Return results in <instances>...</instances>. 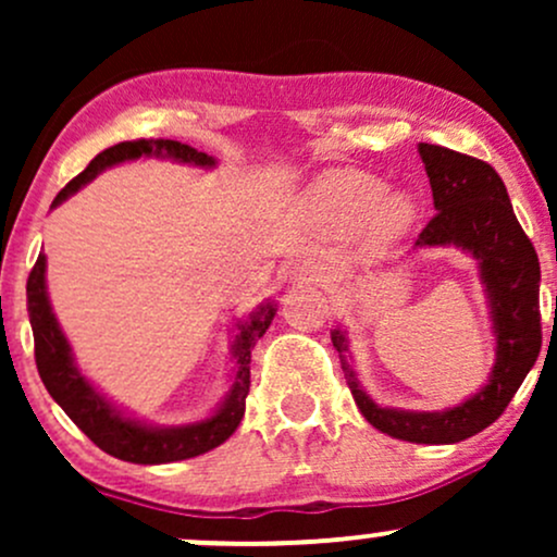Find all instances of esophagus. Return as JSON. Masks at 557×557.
Instances as JSON below:
<instances>
[{
	"instance_id": "34e87169",
	"label": "esophagus",
	"mask_w": 557,
	"mask_h": 557,
	"mask_svg": "<svg viewBox=\"0 0 557 557\" xmlns=\"http://www.w3.org/2000/svg\"><path fill=\"white\" fill-rule=\"evenodd\" d=\"M296 277L300 283H327L330 272H324V267H317V264H304L296 270Z\"/></svg>"
}]
</instances>
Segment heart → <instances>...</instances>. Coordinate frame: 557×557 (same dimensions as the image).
<instances>
[{"label":"heart","instance_id":"b5f03b06","mask_svg":"<svg viewBox=\"0 0 557 557\" xmlns=\"http://www.w3.org/2000/svg\"><path fill=\"white\" fill-rule=\"evenodd\" d=\"M322 196L335 212L345 214L348 220H361L385 196V185L372 175H363V172H337V175L327 177V183L322 185ZM408 216H411V207L395 196L385 198L381 207L376 208L374 222L380 233H395V230L406 225Z\"/></svg>","mask_w":557,"mask_h":557}]
</instances>
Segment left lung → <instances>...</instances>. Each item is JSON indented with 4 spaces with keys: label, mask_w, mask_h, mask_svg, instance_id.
<instances>
[{
    "label": "left lung",
    "mask_w": 557,
    "mask_h": 557,
    "mask_svg": "<svg viewBox=\"0 0 557 557\" xmlns=\"http://www.w3.org/2000/svg\"><path fill=\"white\" fill-rule=\"evenodd\" d=\"M434 196V216L419 233L417 246H461L482 264L497 332V361L490 385L461 406L443 413H408L382 408L350 376V393L372 426L408 443H461L487 430L513 400L542 348L540 259L516 220L508 190L495 168L445 146L419 144ZM337 354L345 337L332 332ZM343 359V369L348 363Z\"/></svg>",
    "instance_id": "1"
}]
</instances>
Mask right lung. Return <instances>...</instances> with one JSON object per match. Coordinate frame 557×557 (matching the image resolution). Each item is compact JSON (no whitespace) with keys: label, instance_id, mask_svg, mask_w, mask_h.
<instances>
[{"label":"right lung","instance_id":"add662e5","mask_svg":"<svg viewBox=\"0 0 557 557\" xmlns=\"http://www.w3.org/2000/svg\"><path fill=\"white\" fill-rule=\"evenodd\" d=\"M149 154H168L172 159H181V162L201 164V168L214 164L212 157L194 149V146L181 144V140H123V144H114L110 149L101 151V154H96L91 162H88V168L57 194L52 207L65 201V198L70 194H75L81 185H86L91 177H96V172L112 168V164L117 162H125V159H138ZM44 272H47V257L41 253V257L36 259L34 270L28 274V285H25L30 327H34V356L38 374H41V382L44 387L49 389V395L60 403L62 411L75 421V426H78L96 447H101V450L110 453V456L120 458V461L170 463L201 456V453L225 443L230 434L238 430L243 411H246L248 387H251V367H248V363H251V348L272 324V304L261 306L257 314L240 327V337L238 343H235L238 374H235V385L230 389V398L225 400V406H222L212 419L201 421V424L181 426V430H151V426L138 424V421L120 417V411H114L110 403L101 398V395L78 374L73 356H70V345L65 341V335H62L60 324H57L52 306H49Z\"/></svg>","mask_w":557,"mask_h":557}]
</instances>
